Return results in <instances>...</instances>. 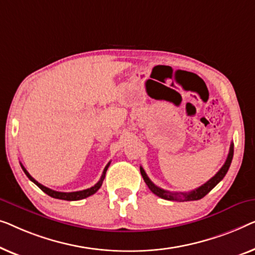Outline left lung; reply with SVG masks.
Wrapping results in <instances>:
<instances>
[{"instance_id": "left-lung-1", "label": "left lung", "mask_w": 255, "mask_h": 255, "mask_svg": "<svg viewBox=\"0 0 255 255\" xmlns=\"http://www.w3.org/2000/svg\"><path fill=\"white\" fill-rule=\"evenodd\" d=\"M232 158H234V143H231L230 145V151H229L228 158L225 160V163L223 166L221 167V170L217 172L216 174L214 175L213 178L209 179L206 184H203L202 186H200L199 188L194 189V191H191L188 193H178V192H168L165 191V189H162L153 184V182L150 180L148 175H146L145 171L143 170L142 166H139V170H141V174L143 179H144L146 186H148L150 191H151L153 194H156L159 198H162L164 200H168V201H180V202H184V201H195V200H200L202 199L203 196H206L208 193H209L211 189H213L215 186H216L218 182H220L222 179L225 177L227 172L230 167Z\"/></svg>"}]
</instances>
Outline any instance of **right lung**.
<instances>
[{"label": "right lung", "instance_id": "right-lung-1", "mask_svg": "<svg viewBox=\"0 0 255 255\" xmlns=\"http://www.w3.org/2000/svg\"><path fill=\"white\" fill-rule=\"evenodd\" d=\"M110 164H111V162L106 165L105 168H104V171H103V174H102V178H100V180H99L98 182H97V184H96L95 186H92V187L88 188V189H84V191H78V192H70V193H64V192H56V191H53V189H51V188L46 187V186H44V185L39 184V182H38L37 180H35V179H33V178L31 177L30 173H28V172L26 171V168H25V167L23 166V165L20 164V166H21V168H23L24 173L27 175V178L30 179V180H31L32 182H34V184L37 185L38 187L40 188L42 192L46 193V194H47V195L52 196V198H54V199L67 200V201H77V200H82V199H85V198H88V196H90V195H92V194H95V193H96L97 191H98V189L100 188V186L103 185V181H104V179H105L106 171H107V168H109Z\"/></svg>", "mask_w": 255, "mask_h": 255}]
</instances>
